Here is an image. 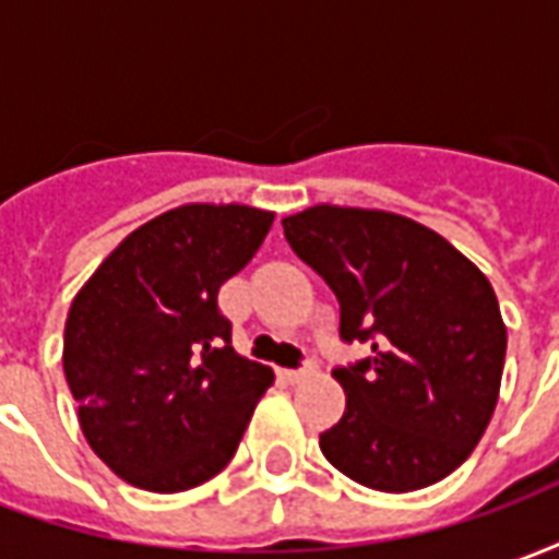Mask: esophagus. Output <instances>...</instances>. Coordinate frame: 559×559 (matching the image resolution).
<instances>
[{
  "label": "esophagus",
  "mask_w": 559,
  "mask_h": 559,
  "mask_svg": "<svg viewBox=\"0 0 559 559\" xmlns=\"http://www.w3.org/2000/svg\"><path fill=\"white\" fill-rule=\"evenodd\" d=\"M314 371H317L314 362H305L302 368H284V371H281V377H284V380H290V383H299V380L311 377Z\"/></svg>",
  "instance_id": "esophagus-1"
}]
</instances>
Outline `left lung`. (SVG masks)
Masks as SVG:
<instances>
[{
	"label": "left lung",
	"mask_w": 559,
	"mask_h": 559,
	"mask_svg": "<svg viewBox=\"0 0 559 559\" xmlns=\"http://www.w3.org/2000/svg\"><path fill=\"white\" fill-rule=\"evenodd\" d=\"M341 305V341L371 347L335 368L347 407L320 433L332 467L365 488L419 491L461 467L491 421L506 326L491 281L425 224L320 206L281 221Z\"/></svg>",
	"instance_id": "8db88e82"
}]
</instances>
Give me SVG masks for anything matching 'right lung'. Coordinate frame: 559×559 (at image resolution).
Segmentation results:
<instances>
[{
  "label": "right lung",
  "mask_w": 559,
  "mask_h": 559,
  "mask_svg": "<svg viewBox=\"0 0 559 559\" xmlns=\"http://www.w3.org/2000/svg\"><path fill=\"white\" fill-rule=\"evenodd\" d=\"M272 212L185 203L128 233L74 296L62 365L92 452L134 488L188 491L230 464L272 368L233 350L221 284Z\"/></svg>",
  "instance_id": "add662e5"
}]
</instances>
